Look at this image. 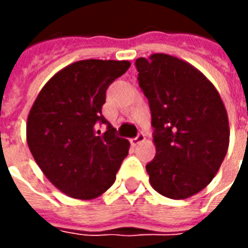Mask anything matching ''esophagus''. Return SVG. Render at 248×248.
<instances>
[{
    "instance_id": "esophagus-1",
    "label": "esophagus",
    "mask_w": 248,
    "mask_h": 248,
    "mask_svg": "<svg viewBox=\"0 0 248 248\" xmlns=\"http://www.w3.org/2000/svg\"><path fill=\"white\" fill-rule=\"evenodd\" d=\"M145 140H146L145 134H142V133H140V134L137 135V137L133 138L130 142H131V145L133 146H137V145H140V143H142V142H145Z\"/></svg>"
}]
</instances>
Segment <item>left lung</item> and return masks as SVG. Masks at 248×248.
I'll return each instance as SVG.
<instances>
[{
    "instance_id": "1",
    "label": "left lung",
    "mask_w": 248,
    "mask_h": 248,
    "mask_svg": "<svg viewBox=\"0 0 248 248\" xmlns=\"http://www.w3.org/2000/svg\"><path fill=\"white\" fill-rule=\"evenodd\" d=\"M135 66L154 127L151 187L170 199L192 197L213 181L229 149L223 101L202 71L177 57L155 53Z\"/></svg>"
}]
</instances>
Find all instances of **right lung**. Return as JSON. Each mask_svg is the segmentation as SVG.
I'll return each mask as SVG.
<instances>
[{
	"instance_id": "right-lung-1",
	"label": "right lung",
	"mask_w": 248,
	"mask_h": 248,
	"mask_svg": "<svg viewBox=\"0 0 248 248\" xmlns=\"http://www.w3.org/2000/svg\"><path fill=\"white\" fill-rule=\"evenodd\" d=\"M129 61L83 60L57 71L41 89L26 122L30 153L67 197L90 201L108 191L130 143L102 115L108 85ZM108 124L101 133L97 124Z\"/></svg>"
}]
</instances>
